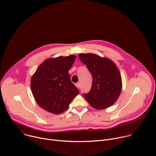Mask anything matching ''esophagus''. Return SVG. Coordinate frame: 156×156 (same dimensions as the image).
Returning a JSON list of instances; mask_svg holds the SVG:
<instances>
[{"instance_id": "obj_1", "label": "esophagus", "mask_w": 156, "mask_h": 156, "mask_svg": "<svg viewBox=\"0 0 156 156\" xmlns=\"http://www.w3.org/2000/svg\"><path fill=\"white\" fill-rule=\"evenodd\" d=\"M75 86L79 89V88L80 87V83H76L75 84Z\"/></svg>"}]
</instances>
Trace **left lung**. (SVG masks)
<instances>
[{
  "mask_svg": "<svg viewBox=\"0 0 156 156\" xmlns=\"http://www.w3.org/2000/svg\"><path fill=\"white\" fill-rule=\"evenodd\" d=\"M80 60L91 73V90L83 94L88 103L96 109H104L113 105L122 91V82L119 70L111 60L94 54H81Z\"/></svg>",
  "mask_w": 156,
  "mask_h": 156,
  "instance_id": "1",
  "label": "left lung"
}]
</instances>
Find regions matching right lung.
I'll use <instances>...</instances> for the list:
<instances>
[{
    "label": "right lung",
    "mask_w": 156,
    "mask_h": 156,
    "mask_svg": "<svg viewBox=\"0 0 156 156\" xmlns=\"http://www.w3.org/2000/svg\"><path fill=\"white\" fill-rule=\"evenodd\" d=\"M76 58L71 55L48 58L38 66L31 78V88L35 101L43 109L60 114L79 94L69 73Z\"/></svg>",
    "instance_id": "1"
}]
</instances>
